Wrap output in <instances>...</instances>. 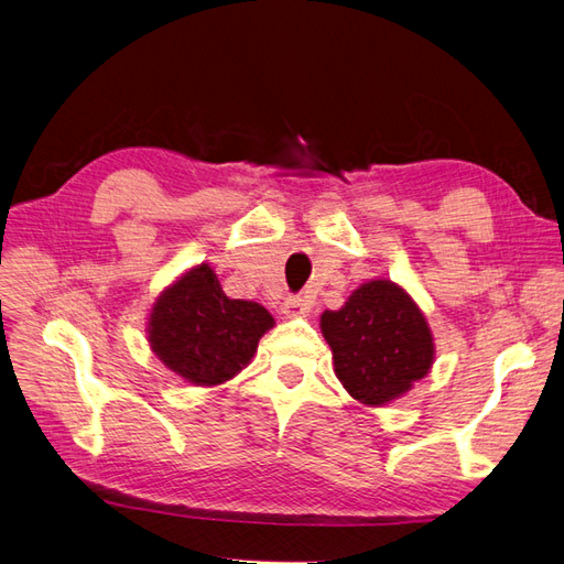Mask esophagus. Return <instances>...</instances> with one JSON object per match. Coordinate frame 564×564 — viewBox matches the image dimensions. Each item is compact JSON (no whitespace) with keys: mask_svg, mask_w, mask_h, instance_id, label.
I'll use <instances>...</instances> for the list:
<instances>
[{"mask_svg":"<svg viewBox=\"0 0 564 564\" xmlns=\"http://www.w3.org/2000/svg\"><path fill=\"white\" fill-rule=\"evenodd\" d=\"M311 301L303 299V296H289L284 303H282V315L284 317H308L311 313Z\"/></svg>","mask_w":564,"mask_h":564,"instance_id":"34e87169","label":"esophagus"}]
</instances>
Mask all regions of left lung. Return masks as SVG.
<instances>
[{
  "label": "left lung",
  "mask_w": 564,
  "mask_h": 564,
  "mask_svg": "<svg viewBox=\"0 0 564 564\" xmlns=\"http://www.w3.org/2000/svg\"><path fill=\"white\" fill-rule=\"evenodd\" d=\"M319 329L334 355V373L367 406L400 400L435 362V338L419 303L392 280H369L338 311H324Z\"/></svg>",
  "instance_id": "left-lung-1"
}]
</instances>
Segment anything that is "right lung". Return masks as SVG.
<instances>
[{"mask_svg": "<svg viewBox=\"0 0 564 564\" xmlns=\"http://www.w3.org/2000/svg\"><path fill=\"white\" fill-rule=\"evenodd\" d=\"M275 319L261 303L230 299L209 263L187 268L162 289L145 334L158 360L185 383L214 388L235 379Z\"/></svg>", "mask_w": 564, "mask_h": 564, "instance_id": "obj_1", "label": "right lung"}]
</instances>
